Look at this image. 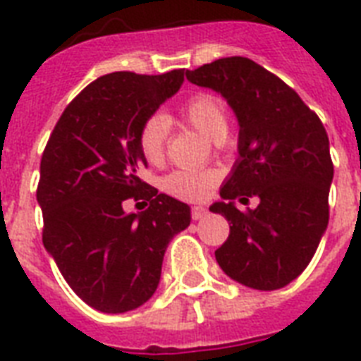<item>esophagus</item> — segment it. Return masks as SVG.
<instances>
[{
  "label": "esophagus",
  "instance_id": "34e87169",
  "mask_svg": "<svg viewBox=\"0 0 361 361\" xmlns=\"http://www.w3.org/2000/svg\"><path fill=\"white\" fill-rule=\"evenodd\" d=\"M206 214H208V209L204 208V206H192L191 208V217L195 221H200L206 217Z\"/></svg>",
  "mask_w": 361,
  "mask_h": 361
}]
</instances>
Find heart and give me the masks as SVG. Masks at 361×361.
<instances>
[{
  "instance_id": "heart-1",
  "label": "heart",
  "mask_w": 361,
  "mask_h": 361,
  "mask_svg": "<svg viewBox=\"0 0 361 361\" xmlns=\"http://www.w3.org/2000/svg\"><path fill=\"white\" fill-rule=\"evenodd\" d=\"M181 116L209 140L223 142L228 135V110L223 99L214 93L200 92L187 99L181 106ZM170 121L164 114H152L142 121L136 142L146 163L157 166L166 155ZM217 176L209 170H174L163 178V189L172 197L183 200H198L208 195Z\"/></svg>"
}]
</instances>
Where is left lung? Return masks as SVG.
Returning <instances> with one entry per match:
<instances>
[{
    "label": "left lung",
    "instance_id": "1",
    "mask_svg": "<svg viewBox=\"0 0 361 361\" xmlns=\"http://www.w3.org/2000/svg\"><path fill=\"white\" fill-rule=\"evenodd\" d=\"M187 80L221 93L240 121L238 157L221 187L231 234L215 258L231 279L257 290H277L311 262L330 219L334 163L330 140L319 116L290 86L252 59H215ZM251 196L255 210L233 206Z\"/></svg>",
    "mask_w": 361,
    "mask_h": 361
}]
</instances>
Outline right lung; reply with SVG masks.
<instances>
[{
	"label": "right lung",
	"mask_w": 361,
	"mask_h": 361,
	"mask_svg": "<svg viewBox=\"0 0 361 361\" xmlns=\"http://www.w3.org/2000/svg\"><path fill=\"white\" fill-rule=\"evenodd\" d=\"M185 71L110 73L76 95L42 152L37 202L42 243L69 286L101 313L140 307L157 290L170 240L191 223L189 206L138 178L136 135L180 90ZM129 197L150 208L125 214Z\"/></svg>",
	"instance_id": "1"
}]
</instances>
